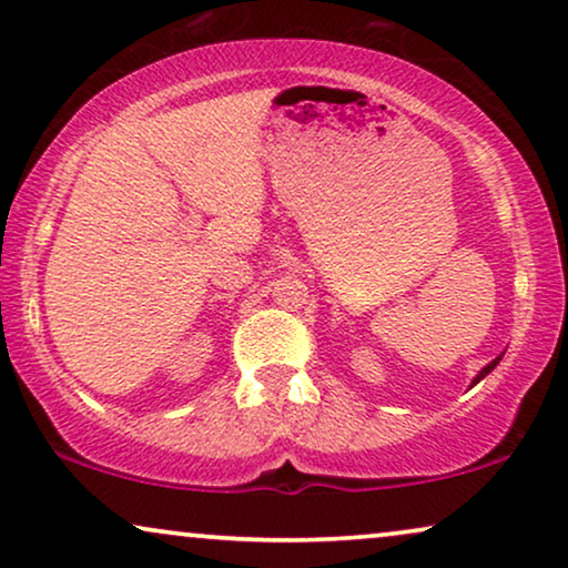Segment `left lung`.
Instances as JSON below:
<instances>
[{"label":"left lung","mask_w":568,"mask_h":568,"mask_svg":"<svg viewBox=\"0 0 568 568\" xmlns=\"http://www.w3.org/2000/svg\"><path fill=\"white\" fill-rule=\"evenodd\" d=\"M499 362H501V356H496V359H494L491 364H486V367H484V369H480V372H478V375H476V379H473V385H476V383H480V379H484V377L488 375V372H491V369H494V367H496V364H499Z\"/></svg>","instance_id":"obj_1"}]
</instances>
